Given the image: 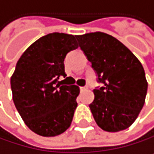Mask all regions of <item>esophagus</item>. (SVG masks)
<instances>
[{
    "label": "esophagus",
    "instance_id": "1",
    "mask_svg": "<svg viewBox=\"0 0 154 154\" xmlns=\"http://www.w3.org/2000/svg\"><path fill=\"white\" fill-rule=\"evenodd\" d=\"M86 89H87V87H85V86H81L80 87V90L81 91H85Z\"/></svg>",
    "mask_w": 154,
    "mask_h": 154
}]
</instances>
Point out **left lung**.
<instances>
[{"mask_svg": "<svg viewBox=\"0 0 154 154\" xmlns=\"http://www.w3.org/2000/svg\"><path fill=\"white\" fill-rule=\"evenodd\" d=\"M79 46L103 86L94 90L89 107L105 131L118 132L130 127L142 109L148 82L136 56L116 37L103 32L76 36Z\"/></svg>", "mask_w": 154, "mask_h": 154, "instance_id": "8db88e82", "label": "left lung"}]
</instances>
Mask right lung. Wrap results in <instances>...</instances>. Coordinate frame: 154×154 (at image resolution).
<instances>
[{
    "label": "right lung",
    "mask_w": 154,
    "mask_h": 154,
    "mask_svg": "<svg viewBox=\"0 0 154 154\" xmlns=\"http://www.w3.org/2000/svg\"><path fill=\"white\" fill-rule=\"evenodd\" d=\"M76 36L46 35L23 53L11 77L14 106L25 124L43 137L58 136L70 128L77 107V85H60L64 59L78 48Z\"/></svg>",
    "instance_id": "right-lung-1"
}]
</instances>
